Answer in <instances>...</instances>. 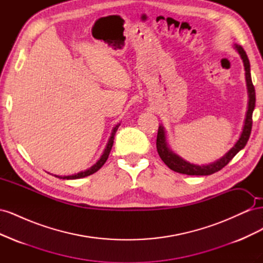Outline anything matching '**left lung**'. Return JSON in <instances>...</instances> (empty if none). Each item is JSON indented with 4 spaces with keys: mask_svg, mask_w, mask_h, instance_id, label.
Instances as JSON below:
<instances>
[{
    "mask_svg": "<svg viewBox=\"0 0 263 263\" xmlns=\"http://www.w3.org/2000/svg\"><path fill=\"white\" fill-rule=\"evenodd\" d=\"M234 48L240 54V58L242 59L243 67L246 71V83H247V90H248V108H247L245 123L242 127V132L240 134L239 139L237 140L234 147L229 151L219 158L218 160L214 161L209 164H194L191 163L184 159L174 154L173 151L169 148L168 142H166V135L164 127L162 125L159 126L158 135H157V150L158 154L160 156L161 160L169 166V168L173 171L182 173V174H187V176H210L215 172L219 171L220 169L224 168V166L232 160V159L239 153L241 149L245 148L247 141H248L251 133V127H252V113L254 106H256V91H254V86L252 84L251 80V74H250V62L248 57H247V53L243 50L241 46L235 44Z\"/></svg>",
    "mask_w": 263,
    "mask_h": 263,
    "instance_id": "left-lung-1",
    "label": "left lung"
}]
</instances>
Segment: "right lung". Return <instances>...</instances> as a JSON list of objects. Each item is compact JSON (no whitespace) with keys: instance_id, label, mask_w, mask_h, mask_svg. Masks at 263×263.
<instances>
[{"instance_id":"right-lung-1","label":"right lung","mask_w":263,"mask_h":263,"mask_svg":"<svg viewBox=\"0 0 263 263\" xmlns=\"http://www.w3.org/2000/svg\"><path fill=\"white\" fill-rule=\"evenodd\" d=\"M119 125H121V123H118V124L114 127V128L112 129V134H110V136H109V138H108V141H107V144H106V147H105L104 151H103V154H102V156L100 157L99 160L97 161V163H94V164L91 166V168L86 169V170H84V171L79 172V173L72 174V176H55V174H54V177H57V178H59V179H63V180H74V179H81V178H85V177H87V176H91V174H93V173L97 172L98 170H100V169L102 168V166H103V164H104V163L106 162V160H107L108 155H109V153H110V149H112V147H113L114 136H115V134H116L117 129H118Z\"/></svg>"}]
</instances>
